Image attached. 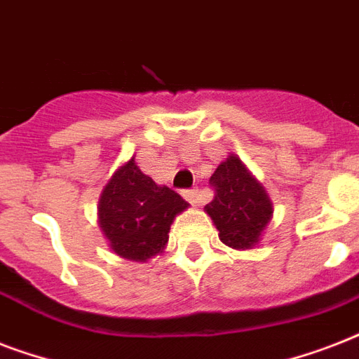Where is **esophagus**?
<instances>
[{"label": "esophagus", "instance_id": "1", "mask_svg": "<svg viewBox=\"0 0 359 359\" xmlns=\"http://www.w3.org/2000/svg\"><path fill=\"white\" fill-rule=\"evenodd\" d=\"M182 196H184L191 205H199V203H201V194H199V190H184L182 191Z\"/></svg>", "mask_w": 359, "mask_h": 359}]
</instances>
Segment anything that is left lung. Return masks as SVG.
Listing matches in <instances>:
<instances>
[{
    "label": "left lung",
    "instance_id": "left-lung-1",
    "mask_svg": "<svg viewBox=\"0 0 359 359\" xmlns=\"http://www.w3.org/2000/svg\"><path fill=\"white\" fill-rule=\"evenodd\" d=\"M214 199L205 210L219 240L233 250H251L272 219L273 208L262 184L235 154L225 158L210 177Z\"/></svg>",
    "mask_w": 359,
    "mask_h": 359
}]
</instances>
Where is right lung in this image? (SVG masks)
<instances>
[{
  "mask_svg": "<svg viewBox=\"0 0 359 359\" xmlns=\"http://www.w3.org/2000/svg\"><path fill=\"white\" fill-rule=\"evenodd\" d=\"M188 203L168 186L141 173L134 158L121 165L98 199V225L123 259L145 262L162 253L177 214Z\"/></svg>",
  "mask_w": 359,
  "mask_h": 359,
  "instance_id": "1",
  "label": "right lung"
}]
</instances>
